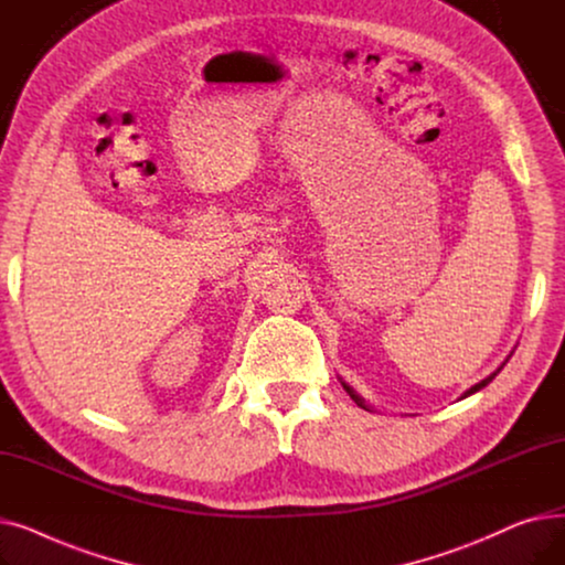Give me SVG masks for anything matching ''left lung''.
<instances>
[{
	"mask_svg": "<svg viewBox=\"0 0 565 565\" xmlns=\"http://www.w3.org/2000/svg\"><path fill=\"white\" fill-rule=\"evenodd\" d=\"M507 362H509V360H507ZM501 369H503V364H501V366H499V369H497V371H494V373H490V375H488V377H486V380H481V382H479V384H473V387H471V390H467V392H465V394H462V398H467V396H471V394H477V392H481V390H483V387H488V384H490V382H492V380H494V375H497V373H499V371H501ZM341 384H343V390H345V392H348V394H350V398H352V401H354V403H358V405H360V407H364V409H369V405H366V401H364V398H362V396H360V394H358V392H354V390H352V387H350V384H345V382H343V380H341Z\"/></svg>",
	"mask_w": 565,
	"mask_h": 565,
	"instance_id": "left-lung-1",
	"label": "left lung"
}]
</instances>
